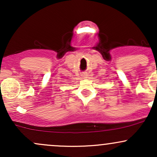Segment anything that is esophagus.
Wrapping results in <instances>:
<instances>
[{
    "label": "esophagus",
    "mask_w": 157,
    "mask_h": 157,
    "mask_svg": "<svg viewBox=\"0 0 157 157\" xmlns=\"http://www.w3.org/2000/svg\"><path fill=\"white\" fill-rule=\"evenodd\" d=\"M81 76H82V77H83V78H86V77H87V75H86V73H82V74H81Z\"/></svg>",
    "instance_id": "34e87169"
}]
</instances>
